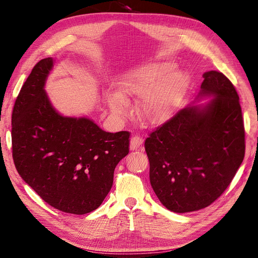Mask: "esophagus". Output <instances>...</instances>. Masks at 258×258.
<instances>
[{
  "label": "esophagus",
  "instance_id": "esophagus-1",
  "mask_svg": "<svg viewBox=\"0 0 258 258\" xmlns=\"http://www.w3.org/2000/svg\"><path fill=\"white\" fill-rule=\"evenodd\" d=\"M143 143V138L138 136V135H135L131 138V150L136 151L137 148Z\"/></svg>",
  "mask_w": 258,
  "mask_h": 258
}]
</instances>
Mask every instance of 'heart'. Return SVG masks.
Returning <instances> with one entry per match:
<instances>
[{
  "label": "heart",
  "mask_w": 258,
  "mask_h": 258,
  "mask_svg": "<svg viewBox=\"0 0 258 258\" xmlns=\"http://www.w3.org/2000/svg\"><path fill=\"white\" fill-rule=\"evenodd\" d=\"M171 62H148L127 74L120 93L108 95V104L117 114L124 113L127 106L125 97L144 95L141 113L151 123L167 119L184 94L188 78L183 72H173Z\"/></svg>",
  "instance_id": "obj_1"
}]
</instances>
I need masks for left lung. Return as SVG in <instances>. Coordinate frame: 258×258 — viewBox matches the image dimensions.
<instances>
[{
	"label": "left lung",
	"mask_w": 258,
	"mask_h": 258,
	"mask_svg": "<svg viewBox=\"0 0 258 258\" xmlns=\"http://www.w3.org/2000/svg\"><path fill=\"white\" fill-rule=\"evenodd\" d=\"M205 106H187L146 138L150 180L168 210L185 213L218 200L245 157V127L238 94L223 73L203 75Z\"/></svg>",
	"instance_id": "1"
}]
</instances>
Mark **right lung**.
Here are the masks:
<instances>
[{
    "instance_id": "obj_1",
    "label": "right lung",
    "mask_w": 258,
    "mask_h": 258,
    "mask_svg": "<svg viewBox=\"0 0 258 258\" xmlns=\"http://www.w3.org/2000/svg\"><path fill=\"white\" fill-rule=\"evenodd\" d=\"M51 57L39 60L12 111V157L22 179L52 207L72 214L97 209L114 170L130 151V132L107 133L88 118L63 117L44 90Z\"/></svg>"
}]
</instances>
